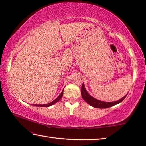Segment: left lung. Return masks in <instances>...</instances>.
<instances>
[{
    "label": "left lung",
    "instance_id": "1",
    "mask_svg": "<svg viewBox=\"0 0 146 146\" xmlns=\"http://www.w3.org/2000/svg\"><path fill=\"white\" fill-rule=\"evenodd\" d=\"M81 95H82V97L83 99L86 102L89 104L90 106H93L94 108H108L110 107H111L113 106H115L116 104H118L120 103L126 97V95H125L124 97L120 98V100L117 101H115V102H104V101L98 100L96 99L92 96H91L90 94L88 93V91H86V88L84 87V83L82 85V88H81Z\"/></svg>",
    "mask_w": 146,
    "mask_h": 146
}]
</instances>
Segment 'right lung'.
I'll use <instances>...</instances> for the list:
<instances>
[{
	"mask_svg": "<svg viewBox=\"0 0 146 146\" xmlns=\"http://www.w3.org/2000/svg\"><path fill=\"white\" fill-rule=\"evenodd\" d=\"M63 91H64V90H62V91L60 95H59L58 97L56 98L55 100H54L53 101H52V102H50V103L46 104H37V105L35 104V105H33V106H40V107H49V106H52V105L56 103V102H58V101H59V100L61 99V98H62V95H63Z\"/></svg>",
	"mask_w": 146,
	"mask_h": 146,
	"instance_id": "add662e5",
	"label": "right lung"
}]
</instances>
